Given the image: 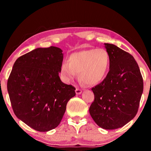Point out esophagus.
<instances>
[{"mask_svg":"<svg viewBox=\"0 0 151 151\" xmlns=\"http://www.w3.org/2000/svg\"><path fill=\"white\" fill-rule=\"evenodd\" d=\"M75 93H76V94H81V93H82L81 89L78 88H76V90H75Z\"/></svg>","mask_w":151,"mask_h":151,"instance_id":"esophagus-1","label":"esophagus"}]
</instances>
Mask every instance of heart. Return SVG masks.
Instances as JSON below:
<instances>
[{"instance_id": "1", "label": "heart", "mask_w": 151, "mask_h": 151, "mask_svg": "<svg viewBox=\"0 0 151 151\" xmlns=\"http://www.w3.org/2000/svg\"><path fill=\"white\" fill-rule=\"evenodd\" d=\"M110 65L107 51L103 48H91L73 52L63 63L60 72L66 81L75 78L79 73L81 80L86 85L93 86L100 83L105 78Z\"/></svg>"}]
</instances>
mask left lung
<instances>
[{"mask_svg": "<svg viewBox=\"0 0 151 151\" xmlns=\"http://www.w3.org/2000/svg\"><path fill=\"white\" fill-rule=\"evenodd\" d=\"M110 57L109 71L92 88L94 100L89 112L97 125L112 130L123 127L136 116L143 80L134 57L116 45L104 43Z\"/></svg>", "mask_w": 151, "mask_h": 151, "instance_id": "8db88e82", "label": "left lung"}]
</instances>
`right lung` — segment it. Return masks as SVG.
I'll return each mask as SVG.
<instances>
[{"instance_id":"obj_1","label":"right lung","mask_w":151,"mask_h":151,"mask_svg":"<svg viewBox=\"0 0 151 151\" xmlns=\"http://www.w3.org/2000/svg\"><path fill=\"white\" fill-rule=\"evenodd\" d=\"M55 47L38 48L18 58L7 82L15 115L28 126L47 132L60 124L75 88L58 74L63 54Z\"/></svg>"}]
</instances>
